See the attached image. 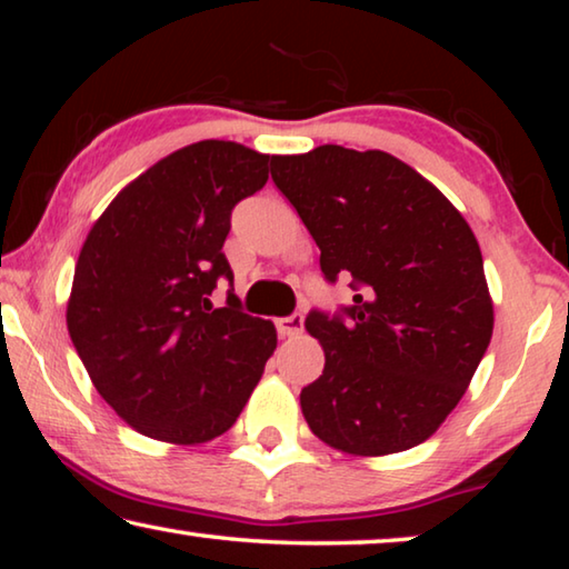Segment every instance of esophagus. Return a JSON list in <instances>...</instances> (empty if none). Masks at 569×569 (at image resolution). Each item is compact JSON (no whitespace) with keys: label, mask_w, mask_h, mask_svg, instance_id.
Returning a JSON list of instances; mask_svg holds the SVG:
<instances>
[{"label":"esophagus","mask_w":569,"mask_h":569,"mask_svg":"<svg viewBox=\"0 0 569 569\" xmlns=\"http://www.w3.org/2000/svg\"><path fill=\"white\" fill-rule=\"evenodd\" d=\"M276 329L283 339H291V336H298L303 331V316L291 313V316H283V319H276Z\"/></svg>","instance_id":"obj_1"}]
</instances>
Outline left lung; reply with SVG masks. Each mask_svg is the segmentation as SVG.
<instances>
[{"mask_svg":"<svg viewBox=\"0 0 569 569\" xmlns=\"http://www.w3.org/2000/svg\"><path fill=\"white\" fill-rule=\"evenodd\" d=\"M276 188L321 248L326 281L351 276L342 316L311 311L326 353L301 391L308 427L353 457H383L441 427L495 329L475 233L445 192L383 150L273 156Z\"/></svg>","mask_w":569,"mask_h":569,"instance_id":"8db88e82","label":"left lung"}]
</instances>
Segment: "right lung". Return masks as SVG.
<instances>
[{
	"label": "right lung",
	"mask_w": 569,
	"mask_h": 569,
	"mask_svg": "<svg viewBox=\"0 0 569 569\" xmlns=\"http://www.w3.org/2000/svg\"><path fill=\"white\" fill-rule=\"evenodd\" d=\"M271 156L200 140L158 160L94 220L74 266L67 331L94 389L140 435L203 445L233 427L276 349V326L213 308L236 203Z\"/></svg>",
	"instance_id": "add662e5"
}]
</instances>
